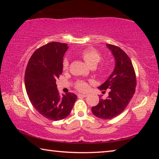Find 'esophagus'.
Here are the masks:
<instances>
[{
	"label": "esophagus",
	"instance_id": "esophagus-1",
	"mask_svg": "<svg viewBox=\"0 0 159 159\" xmlns=\"http://www.w3.org/2000/svg\"><path fill=\"white\" fill-rule=\"evenodd\" d=\"M86 96H87V95H85V94H79V95H78L79 98H85Z\"/></svg>",
	"mask_w": 159,
	"mask_h": 159
}]
</instances>
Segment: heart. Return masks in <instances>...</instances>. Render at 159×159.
Segmentation results:
<instances>
[{
	"mask_svg": "<svg viewBox=\"0 0 159 159\" xmlns=\"http://www.w3.org/2000/svg\"><path fill=\"white\" fill-rule=\"evenodd\" d=\"M80 56L83 58V60L85 61V62L91 67H95L98 64L99 61L101 60V55L98 50L94 49V48H86V49L82 50L80 52ZM69 60L66 58L64 59L62 62V69L64 71H66L69 69ZM106 67L103 66L101 68V72H104L105 71ZM88 83L84 80H78L75 84V88L78 90L85 92L88 89Z\"/></svg>",
	"mask_w": 159,
	"mask_h": 159,
	"instance_id": "heart-1",
	"label": "heart"
}]
</instances>
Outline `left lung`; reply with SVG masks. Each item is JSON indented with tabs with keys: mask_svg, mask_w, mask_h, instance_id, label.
<instances>
[{
	"mask_svg": "<svg viewBox=\"0 0 159 159\" xmlns=\"http://www.w3.org/2000/svg\"><path fill=\"white\" fill-rule=\"evenodd\" d=\"M115 59L114 71L103 84L101 90H109L105 99L99 98L98 105L92 107L93 114L102 119L109 120L124 111L135 92L136 76L130 59L124 51L116 45L107 44Z\"/></svg>",
	"mask_w": 159,
	"mask_h": 159,
	"instance_id": "left-lung-1",
	"label": "left lung"
}]
</instances>
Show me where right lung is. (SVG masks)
<instances>
[{
  "label": "right lung",
  "mask_w": 159,
  "mask_h": 159,
  "mask_svg": "<svg viewBox=\"0 0 159 159\" xmlns=\"http://www.w3.org/2000/svg\"><path fill=\"white\" fill-rule=\"evenodd\" d=\"M68 48L58 42L43 45L33 53L26 69L25 82L29 100L39 114L51 120L68 116L77 99L71 93L60 96L56 85Z\"/></svg>",
  "instance_id": "right-lung-1"
}]
</instances>
